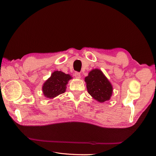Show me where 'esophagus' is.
<instances>
[{"instance_id": "34e87169", "label": "esophagus", "mask_w": 156, "mask_h": 156, "mask_svg": "<svg viewBox=\"0 0 156 156\" xmlns=\"http://www.w3.org/2000/svg\"><path fill=\"white\" fill-rule=\"evenodd\" d=\"M74 76L77 79H80L81 78V74H80L79 72H75L74 74Z\"/></svg>"}]
</instances>
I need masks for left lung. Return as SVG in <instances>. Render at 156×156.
Masks as SVG:
<instances>
[{
	"label": "left lung",
	"mask_w": 156,
	"mask_h": 156,
	"mask_svg": "<svg viewBox=\"0 0 156 156\" xmlns=\"http://www.w3.org/2000/svg\"><path fill=\"white\" fill-rule=\"evenodd\" d=\"M85 82L88 92L95 100L100 102L109 100L112 92V87L101 70H92L85 77Z\"/></svg>",
	"instance_id": "1"
}]
</instances>
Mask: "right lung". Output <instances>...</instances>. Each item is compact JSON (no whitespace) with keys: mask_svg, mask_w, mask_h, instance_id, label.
<instances>
[{"mask_svg":"<svg viewBox=\"0 0 156 156\" xmlns=\"http://www.w3.org/2000/svg\"><path fill=\"white\" fill-rule=\"evenodd\" d=\"M70 79L72 77L68 74L58 71L54 72L51 77L44 84L42 90L44 96L48 98H53L64 93L66 88V86Z\"/></svg>","mask_w":156,"mask_h":156,"instance_id":"obj_1","label":"right lung"}]
</instances>
